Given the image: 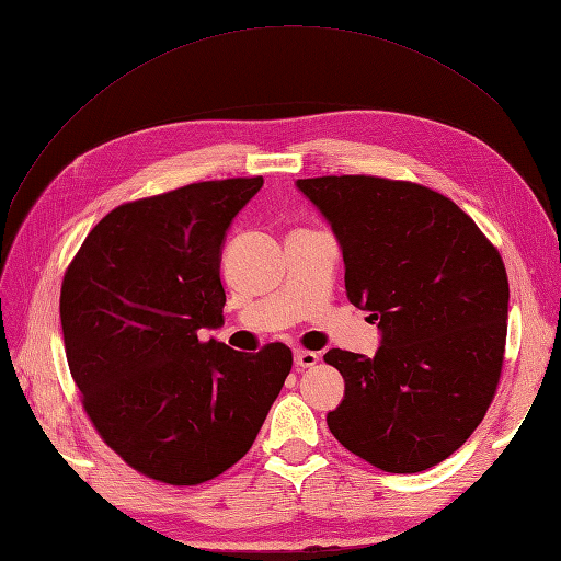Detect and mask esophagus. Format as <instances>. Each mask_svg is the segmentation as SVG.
<instances>
[{"instance_id": "esophagus-1", "label": "esophagus", "mask_w": 561, "mask_h": 561, "mask_svg": "<svg viewBox=\"0 0 561 561\" xmlns=\"http://www.w3.org/2000/svg\"><path fill=\"white\" fill-rule=\"evenodd\" d=\"M316 363H318V353H313V351H304V348L295 351V367H297V369L313 367Z\"/></svg>"}]
</instances>
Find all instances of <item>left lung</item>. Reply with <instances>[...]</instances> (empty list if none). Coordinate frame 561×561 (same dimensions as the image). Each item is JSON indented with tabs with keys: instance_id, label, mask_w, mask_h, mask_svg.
<instances>
[{
	"instance_id": "obj_1",
	"label": "left lung",
	"mask_w": 561,
	"mask_h": 561,
	"mask_svg": "<svg viewBox=\"0 0 561 561\" xmlns=\"http://www.w3.org/2000/svg\"><path fill=\"white\" fill-rule=\"evenodd\" d=\"M297 186L342 248L348 301L381 330L375 358L325 353L346 383L328 426L386 472L428 470L466 443L494 400L511 299L501 254L423 184L328 175Z\"/></svg>"
}]
</instances>
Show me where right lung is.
<instances>
[{"mask_svg": "<svg viewBox=\"0 0 561 561\" xmlns=\"http://www.w3.org/2000/svg\"><path fill=\"white\" fill-rule=\"evenodd\" d=\"M262 178L194 182L124 203L91 229L60 290L67 365L98 435L151 480L194 486L248 454L293 351L241 353L225 322L229 225Z\"/></svg>", "mask_w": 561, "mask_h": 561, "instance_id": "1", "label": "right lung"}]
</instances>
